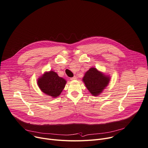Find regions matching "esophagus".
<instances>
[{
	"mask_svg": "<svg viewBox=\"0 0 148 148\" xmlns=\"http://www.w3.org/2000/svg\"><path fill=\"white\" fill-rule=\"evenodd\" d=\"M75 79H76V76H74L73 77H71V80H75Z\"/></svg>",
	"mask_w": 148,
	"mask_h": 148,
	"instance_id": "obj_1",
	"label": "esophagus"
}]
</instances>
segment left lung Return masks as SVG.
Returning a JSON list of instances; mask_svg holds the SVG:
<instances>
[{
  "instance_id": "obj_1",
  "label": "left lung",
  "mask_w": 148,
  "mask_h": 148,
  "mask_svg": "<svg viewBox=\"0 0 148 148\" xmlns=\"http://www.w3.org/2000/svg\"><path fill=\"white\" fill-rule=\"evenodd\" d=\"M110 77L103 75L95 68L88 71L83 81L89 91L94 96L99 95L108 85Z\"/></svg>"
}]
</instances>
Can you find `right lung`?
I'll return each instance as SVG.
<instances>
[{"mask_svg":"<svg viewBox=\"0 0 148 148\" xmlns=\"http://www.w3.org/2000/svg\"><path fill=\"white\" fill-rule=\"evenodd\" d=\"M66 83V81L60 77L53 71L46 72L38 80V85L42 91L53 97L59 96L64 89Z\"/></svg>","mask_w":148,"mask_h":148,"instance_id":"1","label":"right lung"}]
</instances>
